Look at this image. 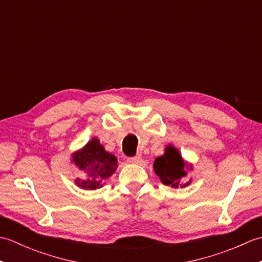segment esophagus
Here are the masks:
<instances>
[{"label": "esophagus", "instance_id": "esophagus-1", "mask_svg": "<svg viewBox=\"0 0 262 262\" xmlns=\"http://www.w3.org/2000/svg\"><path fill=\"white\" fill-rule=\"evenodd\" d=\"M128 163L130 164H140L142 162V158L141 157H133V158H128L127 160Z\"/></svg>", "mask_w": 262, "mask_h": 262}]
</instances>
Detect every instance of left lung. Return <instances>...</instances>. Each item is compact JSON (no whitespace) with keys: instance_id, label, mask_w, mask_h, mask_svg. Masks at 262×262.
Here are the masks:
<instances>
[{"instance_id":"8db88e82","label":"left lung","mask_w":262,"mask_h":262,"mask_svg":"<svg viewBox=\"0 0 262 262\" xmlns=\"http://www.w3.org/2000/svg\"><path fill=\"white\" fill-rule=\"evenodd\" d=\"M153 169L163 185L172 188H186L192 179L187 180L188 170H192V164L181 157L179 149L168 145L164 154L154 160Z\"/></svg>"}]
</instances>
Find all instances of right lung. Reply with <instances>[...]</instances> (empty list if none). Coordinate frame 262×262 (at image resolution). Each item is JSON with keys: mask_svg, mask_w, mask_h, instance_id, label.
Returning a JSON list of instances; mask_svg holds the SVG:
<instances>
[{"mask_svg": "<svg viewBox=\"0 0 262 262\" xmlns=\"http://www.w3.org/2000/svg\"><path fill=\"white\" fill-rule=\"evenodd\" d=\"M71 162L82 173V178L75 179V185L84 190L101 188L103 181L113 176L118 168L116 157L105 151L98 137H93L82 148L72 154Z\"/></svg>", "mask_w": 262, "mask_h": 262, "instance_id": "right-lung-1", "label": "right lung"}]
</instances>
